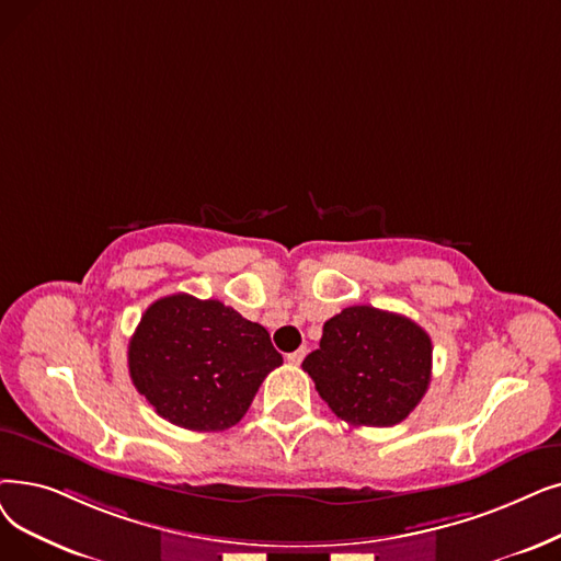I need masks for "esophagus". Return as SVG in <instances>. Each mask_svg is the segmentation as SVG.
I'll list each match as a JSON object with an SVG mask.
<instances>
[{
  "instance_id": "34e87169",
  "label": "esophagus",
  "mask_w": 561,
  "mask_h": 561,
  "mask_svg": "<svg viewBox=\"0 0 561 561\" xmlns=\"http://www.w3.org/2000/svg\"><path fill=\"white\" fill-rule=\"evenodd\" d=\"M305 355H307V348H298L294 353H288L286 359H288V364H296V367H298V364L305 359Z\"/></svg>"
}]
</instances>
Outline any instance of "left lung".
<instances>
[{"label":"left lung","mask_w":561,"mask_h":561,"mask_svg":"<svg viewBox=\"0 0 561 561\" xmlns=\"http://www.w3.org/2000/svg\"><path fill=\"white\" fill-rule=\"evenodd\" d=\"M431 336L401 313L346 307L323 325L321 348L302 369L336 417L353 426H394L431 382Z\"/></svg>","instance_id":"left-lung-1"}]
</instances>
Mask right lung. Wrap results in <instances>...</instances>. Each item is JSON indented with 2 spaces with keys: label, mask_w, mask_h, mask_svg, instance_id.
<instances>
[{
  "label": "right lung",
  "mask_w": 561,
  "mask_h": 561,
  "mask_svg": "<svg viewBox=\"0 0 561 561\" xmlns=\"http://www.w3.org/2000/svg\"><path fill=\"white\" fill-rule=\"evenodd\" d=\"M282 355L267 330L222 305L174 294L144 311L128 344L137 392L187 431H225L245 415Z\"/></svg>",
  "instance_id": "1"
}]
</instances>
